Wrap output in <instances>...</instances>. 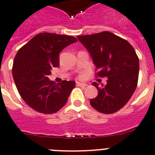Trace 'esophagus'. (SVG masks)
I'll use <instances>...</instances> for the list:
<instances>
[{"instance_id": "obj_1", "label": "esophagus", "mask_w": 155, "mask_h": 155, "mask_svg": "<svg viewBox=\"0 0 155 155\" xmlns=\"http://www.w3.org/2000/svg\"><path fill=\"white\" fill-rule=\"evenodd\" d=\"M76 86H80V87H85V86H87L86 84L81 83V82H76Z\"/></svg>"}]
</instances>
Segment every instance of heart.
<instances>
[{"mask_svg":"<svg viewBox=\"0 0 155 155\" xmlns=\"http://www.w3.org/2000/svg\"><path fill=\"white\" fill-rule=\"evenodd\" d=\"M85 74H81V75H79V78H80V79H84V78H85Z\"/></svg>","mask_w":155,"mask_h":155,"instance_id":"heart-1","label":"heart"}]
</instances>
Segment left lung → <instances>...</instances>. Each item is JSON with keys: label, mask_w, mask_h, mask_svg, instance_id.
I'll list each match as a JSON object with an SVG mask.
<instances>
[{"label": "left lung", "mask_w": 155, "mask_h": 155, "mask_svg": "<svg viewBox=\"0 0 155 155\" xmlns=\"http://www.w3.org/2000/svg\"><path fill=\"white\" fill-rule=\"evenodd\" d=\"M96 66L98 77H107L106 85L93 82L98 94L90 100L96 110L114 114L127 104L138 84L139 58L133 46L110 31L77 36Z\"/></svg>", "instance_id": "1"}]
</instances>
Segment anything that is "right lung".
<instances>
[{"label": "right lung", "instance_id": "right-lung-1", "mask_svg": "<svg viewBox=\"0 0 155 155\" xmlns=\"http://www.w3.org/2000/svg\"><path fill=\"white\" fill-rule=\"evenodd\" d=\"M76 41L73 36L39 33L16 53L12 69L15 84L24 101L37 112L54 114L67 103L76 82L57 85L48 76L59 66L60 52Z\"/></svg>", "mask_w": 155, "mask_h": 155}]
</instances>
